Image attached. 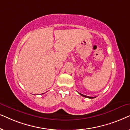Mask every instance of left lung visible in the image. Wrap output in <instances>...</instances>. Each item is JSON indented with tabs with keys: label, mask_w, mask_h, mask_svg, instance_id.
Wrapping results in <instances>:
<instances>
[{
	"label": "left lung",
	"mask_w": 130,
	"mask_h": 130,
	"mask_svg": "<svg viewBox=\"0 0 130 130\" xmlns=\"http://www.w3.org/2000/svg\"><path fill=\"white\" fill-rule=\"evenodd\" d=\"M80 95H81V96H83V97H85V98H89V99H93V98H96V97H90V96H86V95H84V94H81V93H78Z\"/></svg>",
	"instance_id": "obj_1"
}]
</instances>
